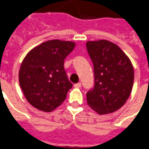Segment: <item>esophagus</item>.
Segmentation results:
<instances>
[{"label":"esophagus","instance_id":"1","mask_svg":"<svg viewBox=\"0 0 149 149\" xmlns=\"http://www.w3.org/2000/svg\"><path fill=\"white\" fill-rule=\"evenodd\" d=\"M74 88H81V83H78V84H74Z\"/></svg>","mask_w":149,"mask_h":149}]
</instances>
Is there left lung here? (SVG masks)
Wrapping results in <instances>:
<instances>
[{
	"mask_svg": "<svg viewBox=\"0 0 149 149\" xmlns=\"http://www.w3.org/2000/svg\"><path fill=\"white\" fill-rule=\"evenodd\" d=\"M93 65L94 85L87 93V102L99 114L111 113L123 106L134 84V68L117 45L107 40L87 42Z\"/></svg>",
	"mask_w": 149,
	"mask_h": 149,
	"instance_id": "8db88e82",
	"label": "left lung"
}]
</instances>
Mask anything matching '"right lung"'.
<instances>
[{"instance_id":"obj_1","label":"right lung","mask_w":149,"mask_h":149,"mask_svg":"<svg viewBox=\"0 0 149 149\" xmlns=\"http://www.w3.org/2000/svg\"><path fill=\"white\" fill-rule=\"evenodd\" d=\"M72 42L51 40L36 47L21 64L19 79L26 99L37 109L52 111L66 98L73 84L64 60L74 48Z\"/></svg>"}]
</instances>
